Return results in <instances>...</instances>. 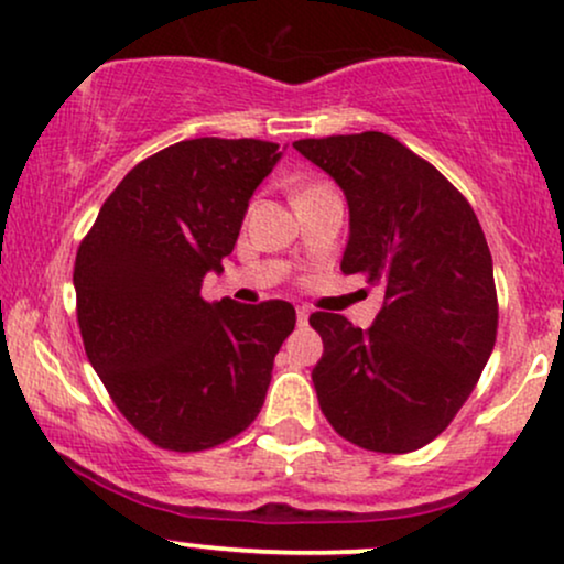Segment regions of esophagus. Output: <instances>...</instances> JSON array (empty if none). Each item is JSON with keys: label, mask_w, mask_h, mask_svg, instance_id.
Instances as JSON below:
<instances>
[{"label": "esophagus", "mask_w": 564, "mask_h": 564, "mask_svg": "<svg viewBox=\"0 0 564 564\" xmlns=\"http://www.w3.org/2000/svg\"><path fill=\"white\" fill-rule=\"evenodd\" d=\"M296 321H300V326H304V323L310 321V307H304V304L302 307H296Z\"/></svg>", "instance_id": "1"}]
</instances>
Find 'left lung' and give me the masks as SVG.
<instances>
[{
    "label": "left lung",
    "mask_w": 564,
    "mask_h": 564,
    "mask_svg": "<svg viewBox=\"0 0 564 564\" xmlns=\"http://www.w3.org/2000/svg\"><path fill=\"white\" fill-rule=\"evenodd\" d=\"M294 148L347 198L341 273L384 291L368 332L345 315H310L323 339L313 368L323 416L366 451L422 448L467 403L494 352L498 302L485 232L467 198L390 134Z\"/></svg>",
    "instance_id": "obj_1"
}]
</instances>
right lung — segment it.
<instances>
[{
  "instance_id": "right-lung-1",
  "label": "right lung",
  "mask_w": 564,
  "mask_h": 564,
  "mask_svg": "<svg viewBox=\"0 0 564 564\" xmlns=\"http://www.w3.org/2000/svg\"><path fill=\"white\" fill-rule=\"evenodd\" d=\"M281 156L264 140L174 142L121 180L76 251L89 364L127 422L161 448L206 451L243 432L294 332L289 302L200 296Z\"/></svg>"
}]
</instances>
